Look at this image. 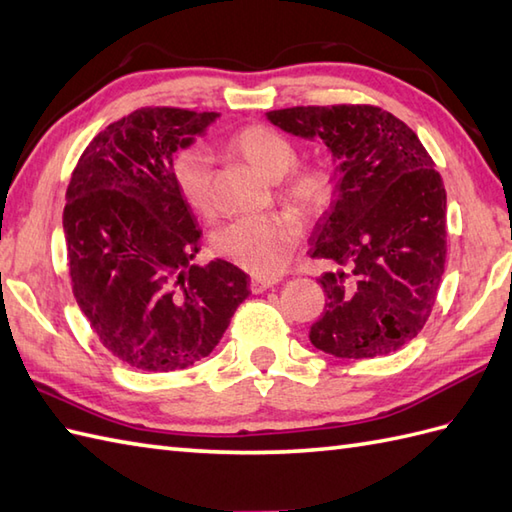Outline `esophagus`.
<instances>
[{
	"mask_svg": "<svg viewBox=\"0 0 512 512\" xmlns=\"http://www.w3.org/2000/svg\"><path fill=\"white\" fill-rule=\"evenodd\" d=\"M278 280L276 278H252L249 280V289H252V293L254 295H258V293H263V291H267V289H271L273 284H276Z\"/></svg>",
	"mask_w": 512,
	"mask_h": 512,
	"instance_id": "1",
	"label": "esophagus"
}]
</instances>
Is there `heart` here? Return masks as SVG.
<instances>
[{"label":"heart","instance_id":"obj_1","mask_svg":"<svg viewBox=\"0 0 512 512\" xmlns=\"http://www.w3.org/2000/svg\"><path fill=\"white\" fill-rule=\"evenodd\" d=\"M228 149L271 182L282 180L297 160L295 145L282 132L263 123L234 132ZM171 173L186 206L202 217L213 215V169L204 149H184L173 160ZM280 195L297 210V215L313 221L326 213L332 202L334 173L326 165L297 167L280 186ZM299 236H302V223L293 213L282 210V213L241 217L228 223L215 236V249L234 265L265 278L286 265Z\"/></svg>","mask_w":512,"mask_h":512}]
</instances>
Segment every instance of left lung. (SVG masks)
Wrapping results in <instances>:
<instances>
[{
  "instance_id": "left-lung-1",
  "label": "left lung",
  "mask_w": 512,
  "mask_h": 512,
  "mask_svg": "<svg viewBox=\"0 0 512 512\" xmlns=\"http://www.w3.org/2000/svg\"><path fill=\"white\" fill-rule=\"evenodd\" d=\"M280 130L332 154L334 197L310 258L339 265L317 280L326 310L310 343L336 358H376L413 341L445 269V186L417 134L378 106L267 112Z\"/></svg>"
}]
</instances>
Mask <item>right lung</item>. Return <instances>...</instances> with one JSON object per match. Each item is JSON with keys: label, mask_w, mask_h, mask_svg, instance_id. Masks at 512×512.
I'll use <instances>...</instances> for the list:
<instances>
[{"label": "right lung", "mask_w": 512, "mask_h": 512, "mask_svg": "<svg viewBox=\"0 0 512 512\" xmlns=\"http://www.w3.org/2000/svg\"><path fill=\"white\" fill-rule=\"evenodd\" d=\"M217 112L141 108L84 149L67 186L62 230L73 295L106 350L141 371H180L206 358L249 295L228 260L191 265L195 215L173 182V156Z\"/></svg>", "instance_id": "1"}]
</instances>
